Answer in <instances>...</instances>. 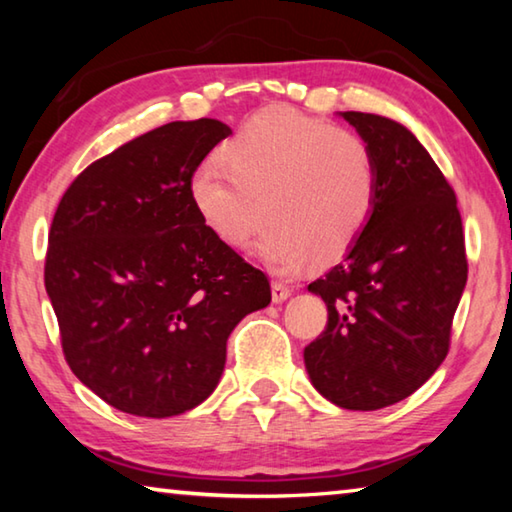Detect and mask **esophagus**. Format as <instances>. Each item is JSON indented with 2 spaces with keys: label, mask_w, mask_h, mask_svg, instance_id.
I'll list each match as a JSON object with an SVG mask.
<instances>
[{
  "label": "esophagus",
  "mask_w": 512,
  "mask_h": 512,
  "mask_svg": "<svg viewBox=\"0 0 512 512\" xmlns=\"http://www.w3.org/2000/svg\"><path fill=\"white\" fill-rule=\"evenodd\" d=\"M271 296H273L275 305H280V302L291 298V289L287 287V284H282V282H273L271 284Z\"/></svg>",
  "instance_id": "obj_1"
}]
</instances>
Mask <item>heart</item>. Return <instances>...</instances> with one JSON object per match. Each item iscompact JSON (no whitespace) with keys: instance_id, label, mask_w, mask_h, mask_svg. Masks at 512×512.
<instances>
[{"instance_id":"obj_1","label":"heart","mask_w":512,"mask_h":512,"mask_svg":"<svg viewBox=\"0 0 512 512\" xmlns=\"http://www.w3.org/2000/svg\"><path fill=\"white\" fill-rule=\"evenodd\" d=\"M377 162L357 133L291 108H266L223 146V160L198 164L189 201L225 248L253 239L262 203L268 225L257 255L273 273L293 275L348 253L377 203Z\"/></svg>"}]
</instances>
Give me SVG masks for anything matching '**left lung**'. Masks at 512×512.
<instances>
[{"instance_id": "obj_1", "label": "left lung", "mask_w": 512, "mask_h": 512, "mask_svg": "<svg viewBox=\"0 0 512 512\" xmlns=\"http://www.w3.org/2000/svg\"><path fill=\"white\" fill-rule=\"evenodd\" d=\"M377 162L366 228L309 291L327 329L305 348L311 386L341 409L377 411L413 395L440 368L467 282L454 189L400 121L339 112Z\"/></svg>"}]
</instances>
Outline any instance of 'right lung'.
I'll use <instances>...</instances> for the list:
<instances>
[{
  "mask_svg": "<svg viewBox=\"0 0 512 512\" xmlns=\"http://www.w3.org/2000/svg\"><path fill=\"white\" fill-rule=\"evenodd\" d=\"M230 128L171 121L92 162L51 223L45 287L69 368L115 409L171 418L219 386L225 343L271 302L203 228L189 178Z\"/></svg>",
  "mask_w": 512,
  "mask_h": 512,
  "instance_id": "1",
  "label": "right lung"
}]
</instances>
